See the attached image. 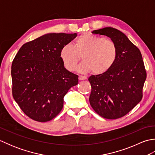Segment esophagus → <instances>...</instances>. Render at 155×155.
<instances>
[{"label":"esophagus","mask_w":155,"mask_h":155,"mask_svg":"<svg viewBox=\"0 0 155 155\" xmlns=\"http://www.w3.org/2000/svg\"><path fill=\"white\" fill-rule=\"evenodd\" d=\"M87 77H85V76H82V75H80L79 77H78V79H79V81H83V80H85L87 79Z\"/></svg>","instance_id":"obj_1"}]
</instances>
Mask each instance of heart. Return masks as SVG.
<instances>
[{"mask_svg":"<svg viewBox=\"0 0 155 155\" xmlns=\"http://www.w3.org/2000/svg\"><path fill=\"white\" fill-rule=\"evenodd\" d=\"M118 51L116 44L110 40L90 33L79 36L74 42L73 47L66 45L60 51V58L64 67L74 71L81 57L83 60L78 72L102 74L109 71L117 61Z\"/></svg>","mask_w":155,"mask_h":155,"instance_id":"b5f03b06","label":"heart"}]
</instances>
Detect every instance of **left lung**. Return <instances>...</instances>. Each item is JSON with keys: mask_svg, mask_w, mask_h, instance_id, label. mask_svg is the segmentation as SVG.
<instances>
[{"mask_svg": "<svg viewBox=\"0 0 155 155\" xmlns=\"http://www.w3.org/2000/svg\"><path fill=\"white\" fill-rule=\"evenodd\" d=\"M109 37L117 45V61L109 71L88 78L91 106L101 117L117 119L126 115L143 98L147 72L140 51L121 31L105 27L92 32Z\"/></svg>", "mask_w": 155, "mask_h": 155, "instance_id": "8db88e82", "label": "left lung"}]
</instances>
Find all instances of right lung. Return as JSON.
Wrapping results in <instances>:
<instances>
[{"label": "right lung", "instance_id": "add662e5", "mask_svg": "<svg viewBox=\"0 0 155 155\" xmlns=\"http://www.w3.org/2000/svg\"><path fill=\"white\" fill-rule=\"evenodd\" d=\"M77 35L48 33L23 45L12 61V96L24 113L38 122L52 120L63 107L64 97L78 83L66 69L60 51Z\"/></svg>", "mask_w": 155, "mask_h": 155}]
</instances>
